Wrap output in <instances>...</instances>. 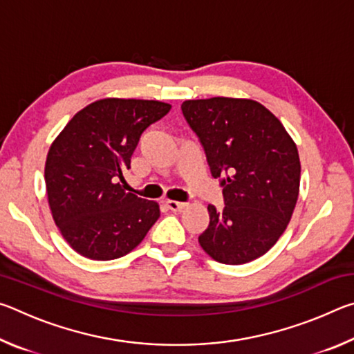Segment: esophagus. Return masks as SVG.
I'll use <instances>...</instances> for the list:
<instances>
[{"mask_svg": "<svg viewBox=\"0 0 354 354\" xmlns=\"http://www.w3.org/2000/svg\"><path fill=\"white\" fill-rule=\"evenodd\" d=\"M167 209H170L173 212H181L183 209L185 207V203H178V201H165Z\"/></svg>", "mask_w": 354, "mask_h": 354, "instance_id": "34e87169", "label": "esophagus"}]
</instances>
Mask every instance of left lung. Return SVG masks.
Here are the masks:
<instances>
[{
    "instance_id": "left-lung-1",
    "label": "left lung",
    "mask_w": 354,
    "mask_h": 354,
    "mask_svg": "<svg viewBox=\"0 0 354 354\" xmlns=\"http://www.w3.org/2000/svg\"><path fill=\"white\" fill-rule=\"evenodd\" d=\"M181 111L223 187V211L207 206L211 220L198 242L217 262L254 261L277 243L295 209L301 173L297 145L253 100H189Z\"/></svg>"
}]
</instances>
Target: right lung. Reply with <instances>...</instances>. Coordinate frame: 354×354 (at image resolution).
<instances>
[{
	"mask_svg": "<svg viewBox=\"0 0 354 354\" xmlns=\"http://www.w3.org/2000/svg\"><path fill=\"white\" fill-rule=\"evenodd\" d=\"M170 104L107 98L70 120L48 151L45 184L53 218L76 253L95 261L122 257L159 218L158 203L123 189V171L143 131Z\"/></svg>",
	"mask_w": 354,
	"mask_h": 354,
	"instance_id": "obj_1",
	"label": "right lung"
}]
</instances>
